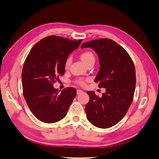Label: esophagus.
Returning <instances> with one entry per match:
<instances>
[{
	"mask_svg": "<svg viewBox=\"0 0 159 159\" xmlns=\"http://www.w3.org/2000/svg\"><path fill=\"white\" fill-rule=\"evenodd\" d=\"M83 92V91L82 90H79V89H78V90H76V93H77V95H79V94H81Z\"/></svg>",
	"mask_w": 159,
	"mask_h": 159,
	"instance_id": "1",
	"label": "esophagus"
}]
</instances>
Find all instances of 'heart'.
I'll list each match as a JSON object with an SVG mask.
<instances>
[{
    "mask_svg": "<svg viewBox=\"0 0 159 159\" xmlns=\"http://www.w3.org/2000/svg\"><path fill=\"white\" fill-rule=\"evenodd\" d=\"M80 58L81 60H83V61L87 65L88 63H89L90 61L92 60H95V57H94V56H93V54H92V53L91 52H84L83 54H82L81 56H80ZM70 63H71V57H68L66 61H65V63H64V68L65 69H68L69 68V66L70 65ZM75 83L79 84V85H80V86H83L85 83V81L83 79H77L75 80Z\"/></svg>",
    "mask_w": 159,
    "mask_h": 159,
    "instance_id": "heart-1",
    "label": "heart"
}]
</instances>
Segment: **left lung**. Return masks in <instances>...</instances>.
I'll list each match as a JSON object with an SVG mask.
<instances>
[{
  "label": "left lung",
  "mask_w": 159,
  "mask_h": 159,
  "mask_svg": "<svg viewBox=\"0 0 159 159\" xmlns=\"http://www.w3.org/2000/svg\"><path fill=\"white\" fill-rule=\"evenodd\" d=\"M92 48L98 55L100 68L94 82L106 92L102 97L88 91L90 100L85 110L88 120L98 128H108L125 116L133 101L136 79L134 62L128 53L114 40H93L81 48Z\"/></svg>",
  "instance_id": "left-lung-1"
}]
</instances>
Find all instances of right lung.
<instances>
[{
  "instance_id": "obj_1",
  "label": "right lung",
  "mask_w": 159,
  "mask_h": 159,
  "mask_svg": "<svg viewBox=\"0 0 159 159\" xmlns=\"http://www.w3.org/2000/svg\"><path fill=\"white\" fill-rule=\"evenodd\" d=\"M82 40L50 36L40 40L29 52L21 74L23 94L39 120L54 123L67 115L76 91L68 87L60 93L53 84L63 75L65 61Z\"/></svg>"
}]
</instances>
